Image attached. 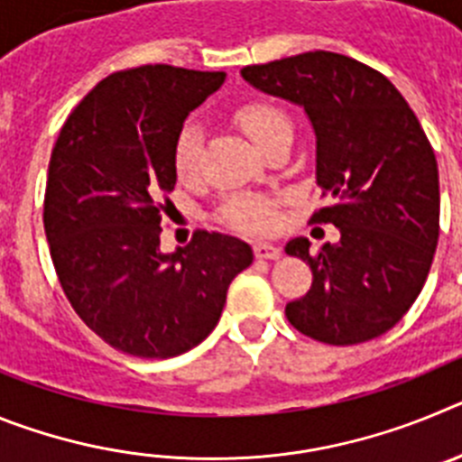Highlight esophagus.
Instances as JSON below:
<instances>
[{"mask_svg": "<svg viewBox=\"0 0 462 462\" xmlns=\"http://www.w3.org/2000/svg\"><path fill=\"white\" fill-rule=\"evenodd\" d=\"M254 256H256V259L275 261V259H280V256H282V250H280V247H275V245H271V243H256L254 245Z\"/></svg>", "mask_w": 462, "mask_h": 462, "instance_id": "esophagus-1", "label": "esophagus"}]
</instances>
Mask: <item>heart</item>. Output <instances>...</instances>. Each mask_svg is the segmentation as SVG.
<instances>
[{
    "label": "heart",
    "instance_id": "obj_1",
    "mask_svg": "<svg viewBox=\"0 0 462 462\" xmlns=\"http://www.w3.org/2000/svg\"><path fill=\"white\" fill-rule=\"evenodd\" d=\"M236 122L243 126L247 136L263 150L266 143L280 134L291 132V122L287 113L273 104L252 101L236 110ZM203 129L199 122H187L178 132L173 143V169L180 180H194L201 169ZM222 219L231 228L247 231V234H268L280 224V208L275 199L263 194H238L231 196L222 208Z\"/></svg>",
    "mask_w": 462,
    "mask_h": 462
}]
</instances>
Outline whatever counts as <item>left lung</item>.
I'll list each match as a JSON object with an SVG mask.
<instances>
[{
    "mask_svg": "<svg viewBox=\"0 0 462 462\" xmlns=\"http://www.w3.org/2000/svg\"><path fill=\"white\" fill-rule=\"evenodd\" d=\"M252 88L300 106L317 138V187L328 206L312 222L340 240L310 254L312 287L287 305L293 328L326 345H358L393 328L426 284L439 238L438 159L405 97L386 76L328 51L240 71Z\"/></svg>",
    "mask_w": 462,
    "mask_h": 462,
    "instance_id": "8db88e82",
    "label": "left lung"
}]
</instances>
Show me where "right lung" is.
<instances>
[{"label": "right lung", "instance_id": "right-lung-1", "mask_svg": "<svg viewBox=\"0 0 462 462\" xmlns=\"http://www.w3.org/2000/svg\"><path fill=\"white\" fill-rule=\"evenodd\" d=\"M224 79L169 64L110 73L52 148L43 226L57 277L88 328L129 356L171 358L206 340L254 259L243 240L208 231L159 250L175 136Z\"/></svg>", "mask_w": 462, "mask_h": 462}]
</instances>
